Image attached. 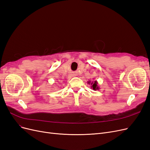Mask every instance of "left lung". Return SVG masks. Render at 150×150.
<instances>
[{"label":"left lung","instance_id":"8db88e82","mask_svg":"<svg viewBox=\"0 0 150 150\" xmlns=\"http://www.w3.org/2000/svg\"><path fill=\"white\" fill-rule=\"evenodd\" d=\"M88 84H90L91 83V88L93 89L94 91H96V90H99V87L98 85V82L97 81H93V82L91 83V81H89L88 82Z\"/></svg>","mask_w":150,"mask_h":150}]
</instances>
